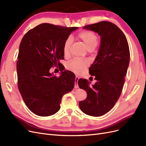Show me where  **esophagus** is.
I'll return each mask as SVG.
<instances>
[{"instance_id":"obj_1","label":"esophagus","mask_w":146,"mask_h":146,"mask_svg":"<svg viewBox=\"0 0 146 146\" xmlns=\"http://www.w3.org/2000/svg\"><path fill=\"white\" fill-rule=\"evenodd\" d=\"M79 79V77L78 76H76V78H75V84H74V88H78L79 86L78 85V81Z\"/></svg>"}]
</instances>
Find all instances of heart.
<instances>
[{
    "instance_id": "obj_1",
    "label": "heart",
    "mask_w": 146,
    "mask_h": 146,
    "mask_svg": "<svg viewBox=\"0 0 146 146\" xmlns=\"http://www.w3.org/2000/svg\"><path fill=\"white\" fill-rule=\"evenodd\" d=\"M77 39L81 40L87 49L94 50L98 44L97 35L91 31H83L80 32L77 36ZM72 44V40L68 38L65 41L63 46V51L65 56H68L70 53V48ZM88 65V62L85 59H75L67 64L68 69L75 73H81Z\"/></svg>"
}]
</instances>
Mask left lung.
I'll return each mask as SVG.
<instances>
[{
	"instance_id": "obj_1",
	"label": "left lung",
	"mask_w": 146,
	"mask_h": 146,
	"mask_svg": "<svg viewBox=\"0 0 146 146\" xmlns=\"http://www.w3.org/2000/svg\"><path fill=\"white\" fill-rule=\"evenodd\" d=\"M83 29L96 33L101 41L98 54L89 68L96 82L90 86L91 82L86 79L78 80L79 88L87 94L79 106L84 113L100 116L110 111L121 95L130 62L129 46L123 31L111 22L102 21Z\"/></svg>"
}]
</instances>
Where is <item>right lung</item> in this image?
<instances>
[{"label": "right lung", "instance_id": "1", "mask_svg": "<svg viewBox=\"0 0 146 146\" xmlns=\"http://www.w3.org/2000/svg\"><path fill=\"white\" fill-rule=\"evenodd\" d=\"M78 29L45 23L29 30L23 37L17 62L18 88L26 106L35 115L55 114L60 109L64 95L73 90V73L61 70L57 77L50 69L54 65L61 66L60 60L64 59V42Z\"/></svg>", "mask_w": 146, "mask_h": 146}]
</instances>
